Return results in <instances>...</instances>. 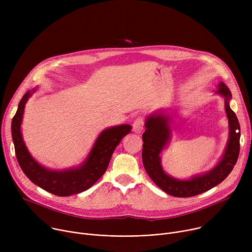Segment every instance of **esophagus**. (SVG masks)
I'll list each match as a JSON object with an SVG mask.
<instances>
[{
    "label": "esophagus",
    "mask_w": 252,
    "mask_h": 252,
    "mask_svg": "<svg viewBox=\"0 0 252 252\" xmlns=\"http://www.w3.org/2000/svg\"><path fill=\"white\" fill-rule=\"evenodd\" d=\"M143 126H145V121L142 118L138 117L132 124V130L135 133H140L143 129Z\"/></svg>",
    "instance_id": "34e87169"
}]
</instances>
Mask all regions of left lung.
<instances>
[{
  "mask_svg": "<svg viewBox=\"0 0 252 252\" xmlns=\"http://www.w3.org/2000/svg\"><path fill=\"white\" fill-rule=\"evenodd\" d=\"M217 94L222 95L225 100V112L229 124V138L226 149L220 161L211 170L195 175L188 181L169 176L160 164L159 155L170 137V118L160 113L148 117L146 121V130L142 134L143 166L152 181L167 194L175 197H189L207 191L223 182L237 161L240 150V126L236 115L229 106L231 93L224 83L220 82Z\"/></svg>",
  "mask_w": 252,
  "mask_h": 252,
  "instance_id": "1",
  "label": "left lung"
}]
</instances>
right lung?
<instances>
[{
	"mask_svg": "<svg viewBox=\"0 0 252 252\" xmlns=\"http://www.w3.org/2000/svg\"><path fill=\"white\" fill-rule=\"evenodd\" d=\"M34 91H29L22 97L12 121V137L22 170L32 184L58 196H69L89 189L105 172L117 146L130 132L131 126L122 125L102 130L81 166L62 171L48 169L30 155L21 132L25 104Z\"/></svg>",
	"mask_w": 252,
	"mask_h": 252,
	"instance_id": "1",
	"label": "right lung"
}]
</instances>
